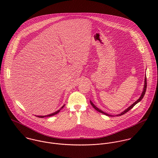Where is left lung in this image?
<instances>
[{
	"instance_id": "1",
	"label": "left lung",
	"mask_w": 158,
	"mask_h": 158,
	"mask_svg": "<svg viewBox=\"0 0 158 158\" xmlns=\"http://www.w3.org/2000/svg\"><path fill=\"white\" fill-rule=\"evenodd\" d=\"M144 87H143V91H142V94H141V95H140V97H139V98L137 100H136L135 103H133L131 106H130L127 109H126L125 110H124L123 112H122V113H120V114H117V115H116V116H119V115H123V114H125L126 113H127L128 111H130L131 108H133L135 106V105L137 103H139L142 98H143V96H144V95H145V92H146V89H147V78H146V76L145 77V81H144V86H143ZM90 104H91V105L92 106V107L94 108V109H95L97 111H98L99 113H102V114H105V115H108V116H113V117H114V115H111V114H107V113H105V112H103V111H102V110H99L97 106H95V105L92 103V101H90Z\"/></svg>"
}]
</instances>
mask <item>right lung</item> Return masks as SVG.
Returning a JSON list of instances; mask_svg holds the SVG:
<instances>
[{"label": "right lung", "mask_w": 158, "mask_h": 158, "mask_svg": "<svg viewBox=\"0 0 158 158\" xmlns=\"http://www.w3.org/2000/svg\"><path fill=\"white\" fill-rule=\"evenodd\" d=\"M65 106V105H64L60 110H58V111H55V113H52V114H48V115H36V116H37L38 117H40V118H44V117H50V116H52V115H56V114H58V113H59L61 110V109H63V108H64V106Z\"/></svg>", "instance_id": "right-lung-1"}]
</instances>
